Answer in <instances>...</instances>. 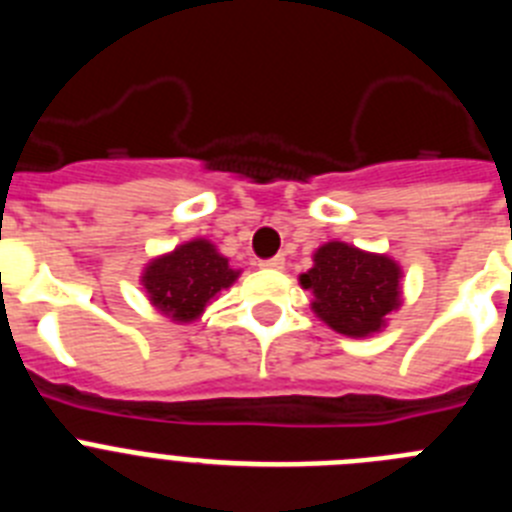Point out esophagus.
<instances>
[{
    "label": "esophagus",
    "mask_w": 512,
    "mask_h": 512,
    "mask_svg": "<svg viewBox=\"0 0 512 512\" xmlns=\"http://www.w3.org/2000/svg\"><path fill=\"white\" fill-rule=\"evenodd\" d=\"M259 266H264V269H282L284 256H271V259L259 261Z\"/></svg>",
    "instance_id": "esophagus-1"
}]
</instances>
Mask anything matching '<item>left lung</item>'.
Listing matches in <instances>:
<instances>
[{"instance_id": "left-lung-1", "label": "left lung", "mask_w": 512, "mask_h": 512, "mask_svg": "<svg viewBox=\"0 0 512 512\" xmlns=\"http://www.w3.org/2000/svg\"><path fill=\"white\" fill-rule=\"evenodd\" d=\"M400 266L387 256L348 243H325L300 284L315 295L312 310L333 330L351 338L377 333L400 305Z\"/></svg>"}]
</instances>
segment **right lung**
Masks as SVG:
<instances>
[{
	"mask_svg": "<svg viewBox=\"0 0 512 512\" xmlns=\"http://www.w3.org/2000/svg\"><path fill=\"white\" fill-rule=\"evenodd\" d=\"M238 271L215 251L210 241H189L161 259L151 261L143 271V287L158 310L171 320L189 323L200 318L207 302L230 287Z\"/></svg>",
	"mask_w": 512,
	"mask_h": 512,
	"instance_id": "add662e5",
	"label": "right lung"
}]
</instances>
